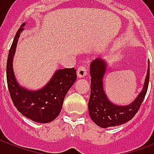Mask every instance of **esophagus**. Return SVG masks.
<instances>
[{
  "label": "esophagus",
  "instance_id": "34e87169",
  "mask_svg": "<svg viewBox=\"0 0 154 154\" xmlns=\"http://www.w3.org/2000/svg\"><path fill=\"white\" fill-rule=\"evenodd\" d=\"M77 76L79 77H83L87 74V67L85 65H82L77 68Z\"/></svg>",
  "mask_w": 154,
  "mask_h": 154
}]
</instances>
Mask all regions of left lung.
<instances>
[{
    "label": "left lung",
    "instance_id": "8db88e82",
    "mask_svg": "<svg viewBox=\"0 0 154 154\" xmlns=\"http://www.w3.org/2000/svg\"><path fill=\"white\" fill-rule=\"evenodd\" d=\"M148 64V72L141 94L130 105L118 106L108 100L103 90L102 78L106 69L105 63L101 59H96L91 63V93L88 106L90 117L95 124L101 128L117 126L129 122L135 116L141 107L148 89L149 63Z\"/></svg>",
    "mask_w": 154,
    "mask_h": 154
}]
</instances>
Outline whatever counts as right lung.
I'll return each instance as SVG.
<instances>
[{"mask_svg": "<svg viewBox=\"0 0 154 154\" xmlns=\"http://www.w3.org/2000/svg\"><path fill=\"white\" fill-rule=\"evenodd\" d=\"M23 24L16 33L8 53L6 77L10 97L15 107L25 117L33 122L48 123L60 113L65 97L77 79L74 68L63 69L56 72L46 86L38 91H29L19 86L13 72V58Z\"/></svg>", "mask_w": 154, "mask_h": 154, "instance_id": "add662e5", "label": "right lung"}]
</instances>
